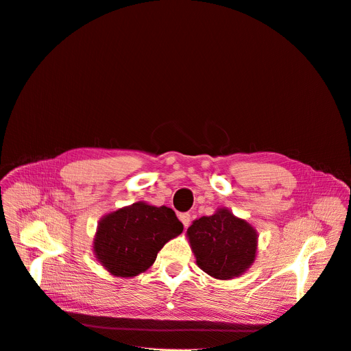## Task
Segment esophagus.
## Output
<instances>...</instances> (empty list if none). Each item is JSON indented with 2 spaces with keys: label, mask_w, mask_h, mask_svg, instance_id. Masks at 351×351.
Wrapping results in <instances>:
<instances>
[{
  "label": "esophagus",
  "mask_w": 351,
  "mask_h": 351,
  "mask_svg": "<svg viewBox=\"0 0 351 351\" xmlns=\"http://www.w3.org/2000/svg\"><path fill=\"white\" fill-rule=\"evenodd\" d=\"M180 219H181V222L184 223L185 228H189V226H190V222H191V215H190L189 213L180 214Z\"/></svg>",
  "instance_id": "1"
}]
</instances>
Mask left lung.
I'll list each match as a JSON object with an SVG mask.
<instances>
[{
	"instance_id": "obj_1",
	"label": "left lung",
	"mask_w": 351,
	"mask_h": 351,
	"mask_svg": "<svg viewBox=\"0 0 351 351\" xmlns=\"http://www.w3.org/2000/svg\"><path fill=\"white\" fill-rule=\"evenodd\" d=\"M187 237L197 265L215 279L241 276L256 258V230L228 208L195 219L187 230Z\"/></svg>"
}]
</instances>
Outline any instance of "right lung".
Returning <instances> with one entry per match:
<instances>
[{"label":"right lung","mask_w":351,"mask_h":351,"mask_svg":"<svg viewBox=\"0 0 351 351\" xmlns=\"http://www.w3.org/2000/svg\"><path fill=\"white\" fill-rule=\"evenodd\" d=\"M182 230L171 208L138 201L99 221L93 251L113 276L133 278L147 271L158 251Z\"/></svg>","instance_id":"right-lung-1"}]
</instances>
